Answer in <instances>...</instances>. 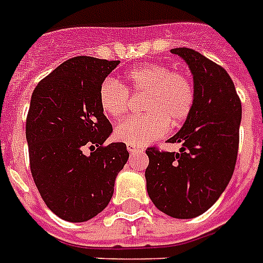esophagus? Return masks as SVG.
Here are the masks:
<instances>
[{
    "label": "esophagus",
    "mask_w": 263,
    "mask_h": 263,
    "mask_svg": "<svg viewBox=\"0 0 263 263\" xmlns=\"http://www.w3.org/2000/svg\"><path fill=\"white\" fill-rule=\"evenodd\" d=\"M127 151H129L130 154H136L139 153V151H141V148L137 147V145H133V144H127Z\"/></svg>",
    "instance_id": "34e87169"
}]
</instances>
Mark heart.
Masks as SVG:
<instances>
[{
    "label": "heart",
    "instance_id": "b5f03b06",
    "mask_svg": "<svg viewBox=\"0 0 263 263\" xmlns=\"http://www.w3.org/2000/svg\"><path fill=\"white\" fill-rule=\"evenodd\" d=\"M129 91L144 94L141 116H132L116 126L115 137L133 145H147L183 123L194 105V86L189 76L171 72L165 65L147 64L126 74V87L108 79L100 88V104L110 118H120L129 108Z\"/></svg>",
    "mask_w": 263,
    "mask_h": 263
}]
</instances>
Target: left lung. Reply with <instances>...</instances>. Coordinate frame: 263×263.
Listing matches in <instances>:
<instances>
[{"instance_id": "obj_1", "label": "left lung", "mask_w": 263, "mask_h": 263, "mask_svg": "<svg viewBox=\"0 0 263 263\" xmlns=\"http://www.w3.org/2000/svg\"><path fill=\"white\" fill-rule=\"evenodd\" d=\"M189 65L194 105L169 143L179 153L147 148L145 180L149 198L161 212L191 219L206 212L232 179L238 151L241 102L229 73L191 48H173Z\"/></svg>"}]
</instances>
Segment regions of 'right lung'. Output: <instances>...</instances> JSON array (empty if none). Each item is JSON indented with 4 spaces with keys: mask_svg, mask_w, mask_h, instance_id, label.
<instances>
[{
    "mask_svg": "<svg viewBox=\"0 0 263 263\" xmlns=\"http://www.w3.org/2000/svg\"><path fill=\"white\" fill-rule=\"evenodd\" d=\"M118 65L74 57L31 94L26 120L31 176L45 205L68 222H86L106 208L129 159L124 143L104 145L112 126L100 104V88ZM86 147L92 153L86 154Z\"/></svg>",
    "mask_w": 263,
    "mask_h": 263,
    "instance_id": "obj_1",
    "label": "right lung"
}]
</instances>
